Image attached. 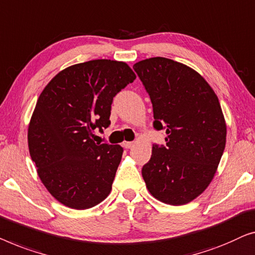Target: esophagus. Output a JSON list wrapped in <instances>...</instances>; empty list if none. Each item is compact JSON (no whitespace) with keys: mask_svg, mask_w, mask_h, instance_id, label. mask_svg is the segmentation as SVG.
<instances>
[{"mask_svg":"<svg viewBox=\"0 0 255 255\" xmlns=\"http://www.w3.org/2000/svg\"><path fill=\"white\" fill-rule=\"evenodd\" d=\"M132 144H134V143H132V142H128V141H124L123 142V146H124V148H126V149L131 148Z\"/></svg>","mask_w":255,"mask_h":255,"instance_id":"esophagus-1","label":"esophagus"}]
</instances>
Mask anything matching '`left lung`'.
Masks as SVG:
<instances>
[{
  "label": "left lung",
  "instance_id": "obj_1",
  "mask_svg": "<svg viewBox=\"0 0 255 255\" xmlns=\"http://www.w3.org/2000/svg\"><path fill=\"white\" fill-rule=\"evenodd\" d=\"M132 68L151 99L153 128L167 134L166 146L153 144L142 167L146 188L164 203L191 202L213 180L227 142L216 93L194 69L166 57Z\"/></svg>",
  "mask_w": 255,
  "mask_h": 255
}]
</instances>
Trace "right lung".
Segmentation results:
<instances>
[{"label":"right lung","instance_id":"right-lung-1","mask_svg":"<svg viewBox=\"0 0 255 255\" xmlns=\"http://www.w3.org/2000/svg\"><path fill=\"white\" fill-rule=\"evenodd\" d=\"M136 78L127 63L92 60L60 71L39 96L28 125V149L47 191L83 210L107 198L124 149L95 143L111 125L117 93Z\"/></svg>","mask_w":255,"mask_h":255}]
</instances>
